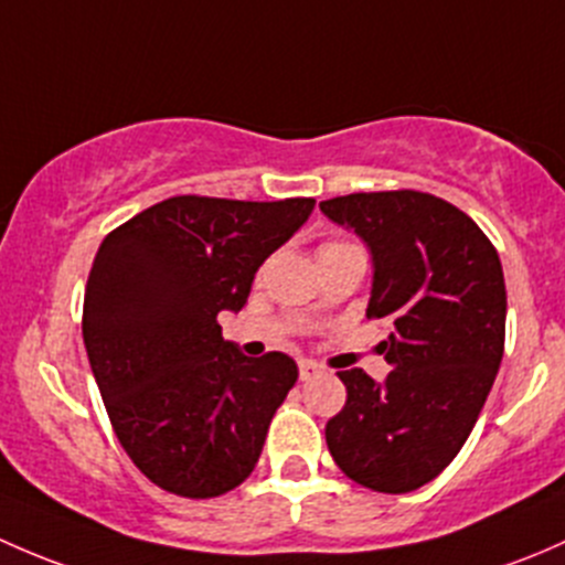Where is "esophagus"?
Listing matches in <instances>:
<instances>
[{
	"label": "esophagus",
	"mask_w": 565,
	"mask_h": 565,
	"mask_svg": "<svg viewBox=\"0 0 565 565\" xmlns=\"http://www.w3.org/2000/svg\"><path fill=\"white\" fill-rule=\"evenodd\" d=\"M318 375H323V367L316 362H299V377L301 381H316Z\"/></svg>",
	"instance_id": "esophagus-1"
}]
</instances>
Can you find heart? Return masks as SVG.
Wrapping results in <instances>:
<instances>
[{
    "label": "heart",
    "mask_w": 565,
    "mask_h": 565,
    "mask_svg": "<svg viewBox=\"0 0 565 565\" xmlns=\"http://www.w3.org/2000/svg\"><path fill=\"white\" fill-rule=\"evenodd\" d=\"M331 247H345V244H342V242H326V244H321V249H318V253H323V249H331Z\"/></svg>",
    "instance_id": "obj_1"
}]
</instances>
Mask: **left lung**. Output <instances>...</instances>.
Returning <instances> with one entry per match:
<instances>
[{
  "instance_id": "obj_1",
  "label": "left lung",
  "mask_w": 565,
  "mask_h": 565,
  "mask_svg": "<svg viewBox=\"0 0 565 565\" xmlns=\"http://www.w3.org/2000/svg\"><path fill=\"white\" fill-rule=\"evenodd\" d=\"M321 212L370 247L367 318L392 329L386 381L337 372L348 399L326 446L348 479L403 495L459 455L484 408L503 359V266L468 214L418 190L329 198Z\"/></svg>"
}]
</instances>
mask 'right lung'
Listing matches in <instances>:
<instances>
[{
    "label": "right lung",
    "mask_w": 565,
    "mask_h": 565,
    "mask_svg": "<svg viewBox=\"0 0 565 565\" xmlns=\"http://www.w3.org/2000/svg\"><path fill=\"white\" fill-rule=\"evenodd\" d=\"M312 198L177 195L103 239L84 294V345L121 449L160 490L239 487L299 370L247 359L217 316L239 312L258 266L310 217Z\"/></svg>",
    "instance_id": "obj_1"
}]
</instances>
